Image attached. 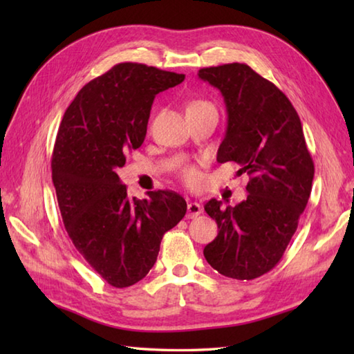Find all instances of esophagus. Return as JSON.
<instances>
[{
    "label": "esophagus",
    "instance_id": "34e87169",
    "mask_svg": "<svg viewBox=\"0 0 354 354\" xmlns=\"http://www.w3.org/2000/svg\"><path fill=\"white\" fill-rule=\"evenodd\" d=\"M201 213V204H198V202H189V205H187V217H189V219H194V217H198Z\"/></svg>",
    "mask_w": 354,
    "mask_h": 354
}]
</instances>
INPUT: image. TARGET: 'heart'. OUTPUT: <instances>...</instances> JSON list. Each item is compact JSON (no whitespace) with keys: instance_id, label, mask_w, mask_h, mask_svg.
<instances>
[{"instance_id":"b5f03b06","label":"heart","mask_w":354,"mask_h":354,"mask_svg":"<svg viewBox=\"0 0 354 354\" xmlns=\"http://www.w3.org/2000/svg\"><path fill=\"white\" fill-rule=\"evenodd\" d=\"M207 104H209V103H207V102H202V100H194V102H192L190 104H189V108H198V106H207ZM181 176H183V179H184V183L185 184H189V185H198L199 183H201V173L194 169V167H192V165H187V167H184L183 170H181Z\"/></svg>"}]
</instances>
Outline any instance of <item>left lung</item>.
Here are the masks:
<instances>
[{"mask_svg": "<svg viewBox=\"0 0 354 354\" xmlns=\"http://www.w3.org/2000/svg\"><path fill=\"white\" fill-rule=\"evenodd\" d=\"M199 79L219 89L228 123L217 161H234L237 175H250L245 201L204 205L216 221L217 237L204 248L217 272L254 280L269 272L295 234L309 201L315 165L301 120L288 97L246 64L202 68Z\"/></svg>", "mask_w": 354, "mask_h": 354, "instance_id": "1", "label": "left lung"}]
</instances>
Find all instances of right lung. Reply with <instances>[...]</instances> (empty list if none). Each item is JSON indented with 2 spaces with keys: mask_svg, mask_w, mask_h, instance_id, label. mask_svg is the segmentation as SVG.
Masks as SVG:
<instances>
[{
  "mask_svg": "<svg viewBox=\"0 0 354 354\" xmlns=\"http://www.w3.org/2000/svg\"><path fill=\"white\" fill-rule=\"evenodd\" d=\"M184 79L155 66L118 64L80 89L59 126L51 176L65 230L114 288L147 275L162 236L185 216L181 194L158 190L131 199L115 171L145 141L155 95Z\"/></svg>",
  "mask_w": 354,
  "mask_h": 354,
  "instance_id": "right-lung-1",
  "label": "right lung"
}]
</instances>
